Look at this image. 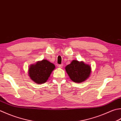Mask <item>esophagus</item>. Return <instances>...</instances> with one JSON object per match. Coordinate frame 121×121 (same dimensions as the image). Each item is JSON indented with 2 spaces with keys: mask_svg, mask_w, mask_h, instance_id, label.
Masks as SVG:
<instances>
[{
  "mask_svg": "<svg viewBox=\"0 0 121 121\" xmlns=\"http://www.w3.org/2000/svg\"><path fill=\"white\" fill-rule=\"evenodd\" d=\"M63 64H61V65H58V67H59V68H62L63 67Z\"/></svg>",
  "mask_w": 121,
  "mask_h": 121,
  "instance_id": "obj_1",
  "label": "esophagus"
}]
</instances>
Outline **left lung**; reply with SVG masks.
Masks as SVG:
<instances>
[{
	"mask_svg": "<svg viewBox=\"0 0 121 121\" xmlns=\"http://www.w3.org/2000/svg\"><path fill=\"white\" fill-rule=\"evenodd\" d=\"M69 77L72 81L75 83H82L86 80L90 76L91 66L83 61L73 60L70 64L65 67Z\"/></svg>",
	"mask_w": 121,
	"mask_h": 121,
	"instance_id": "left-lung-1",
	"label": "left lung"
}]
</instances>
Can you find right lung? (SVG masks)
Segmentation results:
<instances>
[{
	"mask_svg": "<svg viewBox=\"0 0 121 121\" xmlns=\"http://www.w3.org/2000/svg\"><path fill=\"white\" fill-rule=\"evenodd\" d=\"M56 66L46 59L31 65L28 68V75L32 81L37 84L47 82Z\"/></svg>",
	"mask_w": 121,
	"mask_h": 121,
	"instance_id": "right-lung-1",
	"label": "right lung"
}]
</instances>
